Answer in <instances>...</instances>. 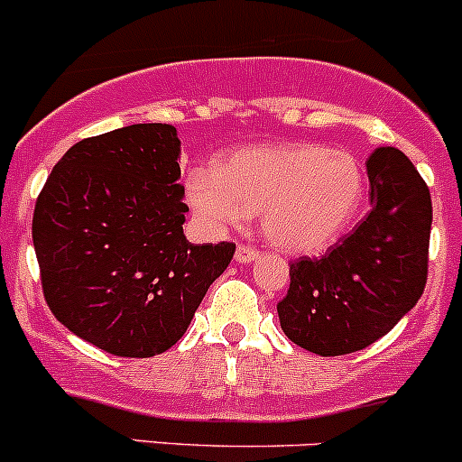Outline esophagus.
Wrapping results in <instances>:
<instances>
[{
	"mask_svg": "<svg viewBox=\"0 0 462 462\" xmlns=\"http://www.w3.org/2000/svg\"><path fill=\"white\" fill-rule=\"evenodd\" d=\"M256 258H258V252L254 247L238 245V249H236V263H240V265H249V263H254Z\"/></svg>",
	"mask_w": 462,
	"mask_h": 462,
	"instance_id": "esophagus-1",
	"label": "esophagus"
}]
</instances>
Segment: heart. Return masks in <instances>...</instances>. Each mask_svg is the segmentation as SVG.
<instances>
[{
  "mask_svg": "<svg viewBox=\"0 0 462 462\" xmlns=\"http://www.w3.org/2000/svg\"><path fill=\"white\" fill-rule=\"evenodd\" d=\"M183 190L206 226H243L249 215L261 213L272 247L306 256L331 247L354 222L365 197V172L346 149L258 144L231 152L217 168H190Z\"/></svg>",
  "mask_w": 462,
  "mask_h": 462,
  "instance_id": "1",
  "label": "heart"
}]
</instances>
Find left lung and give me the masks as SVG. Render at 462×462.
Here are the masks:
<instances>
[{"label":"left lung","mask_w":462,"mask_h":462,"mask_svg":"<svg viewBox=\"0 0 462 462\" xmlns=\"http://www.w3.org/2000/svg\"><path fill=\"white\" fill-rule=\"evenodd\" d=\"M367 177L370 215L322 258L292 263L290 290L276 304L285 336L318 356L365 349L424 292L431 192L394 147L372 153Z\"/></svg>","instance_id":"1"}]
</instances>
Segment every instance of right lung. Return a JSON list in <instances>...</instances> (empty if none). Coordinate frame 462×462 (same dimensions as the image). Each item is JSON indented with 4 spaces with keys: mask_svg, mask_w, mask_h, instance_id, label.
<instances>
[{
    "mask_svg": "<svg viewBox=\"0 0 462 462\" xmlns=\"http://www.w3.org/2000/svg\"><path fill=\"white\" fill-rule=\"evenodd\" d=\"M181 140L131 125L77 143L33 210V247L54 318L113 356L149 358L190 327L236 245L183 234Z\"/></svg>",
    "mask_w": 462,
    "mask_h": 462,
    "instance_id": "obj_1",
    "label": "right lung"
}]
</instances>
